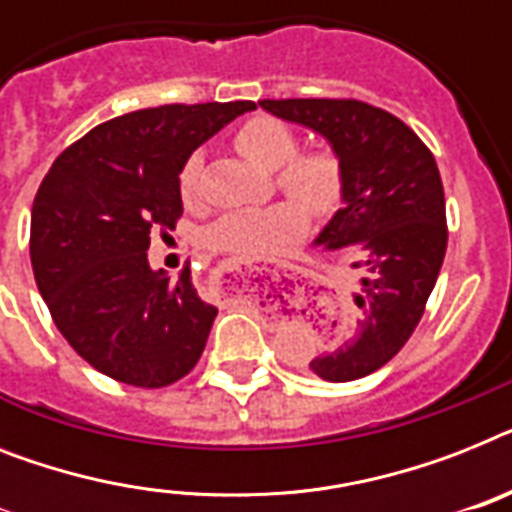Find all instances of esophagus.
<instances>
[{"label":"esophagus","instance_id":"esophagus-1","mask_svg":"<svg viewBox=\"0 0 512 512\" xmlns=\"http://www.w3.org/2000/svg\"><path fill=\"white\" fill-rule=\"evenodd\" d=\"M242 265H252V263H242ZM252 268H263V265H252ZM265 270H268V268H265Z\"/></svg>","mask_w":512,"mask_h":512}]
</instances>
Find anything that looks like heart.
Returning a JSON list of instances; mask_svg holds the SVG:
<instances>
[{"mask_svg": "<svg viewBox=\"0 0 512 512\" xmlns=\"http://www.w3.org/2000/svg\"><path fill=\"white\" fill-rule=\"evenodd\" d=\"M236 147L265 170H278V186L305 202L310 210H331L342 197V165L331 152L297 155L299 141L286 123L268 115L247 120L236 131ZM202 155L194 152L178 173V191L186 205L199 199ZM305 213L297 205H273L265 210H239L218 218L205 231L207 247L242 257L270 255L305 234Z\"/></svg>", "mask_w": 512, "mask_h": 512, "instance_id": "b5f03b06", "label": "heart"}]
</instances>
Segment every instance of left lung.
<instances>
[{"instance_id": "1", "label": "left lung", "mask_w": 512, "mask_h": 512, "mask_svg": "<svg viewBox=\"0 0 512 512\" xmlns=\"http://www.w3.org/2000/svg\"><path fill=\"white\" fill-rule=\"evenodd\" d=\"M276 118L313 131L342 165V205L313 247H357L352 313L331 321L336 344L310 360L326 381H355L410 339L447 249L444 189L426 144L386 110L357 99H263Z\"/></svg>"}]
</instances>
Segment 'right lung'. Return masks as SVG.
Instances as JSON below:
<instances>
[{
	"instance_id": "1",
	"label": "right lung",
	"mask_w": 512,
	"mask_h": 512,
	"mask_svg": "<svg viewBox=\"0 0 512 512\" xmlns=\"http://www.w3.org/2000/svg\"><path fill=\"white\" fill-rule=\"evenodd\" d=\"M255 102L162 105L112 118L62 152L31 210V265L54 326L99 373L168 386L197 365L215 310L189 268L152 270L149 234L184 213L178 173Z\"/></svg>"
}]
</instances>
